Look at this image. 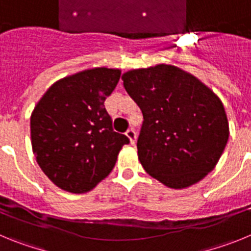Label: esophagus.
I'll use <instances>...</instances> for the list:
<instances>
[{
    "label": "esophagus",
    "mask_w": 251,
    "mask_h": 251,
    "mask_svg": "<svg viewBox=\"0 0 251 251\" xmlns=\"http://www.w3.org/2000/svg\"><path fill=\"white\" fill-rule=\"evenodd\" d=\"M126 136L129 139L130 145H134V142H136V132H134V129H128L126 132Z\"/></svg>",
    "instance_id": "obj_1"
}]
</instances>
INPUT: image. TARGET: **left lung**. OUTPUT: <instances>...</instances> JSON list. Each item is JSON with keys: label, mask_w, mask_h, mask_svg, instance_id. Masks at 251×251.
I'll use <instances>...</instances> for the list:
<instances>
[{"label": "left lung", "mask_w": 251, "mask_h": 251, "mask_svg": "<svg viewBox=\"0 0 251 251\" xmlns=\"http://www.w3.org/2000/svg\"><path fill=\"white\" fill-rule=\"evenodd\" d=\"M122 80L143 113L137 148L148 175L181 190L214 170L230 132L223 101L207 85L167 64L129 70Z\"/></svg>", "instance_id": "left-lung-1"}]
</instances>
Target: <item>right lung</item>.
<instances>
[{"mask_svg":"<svg viewBox=\"0 0 251 251\" xmlns=\"http://www.w3.org/2000/svg\"><path fill=\"white\" fill-rule=\"evenodd\" d=\"M119 69L94 68L63 77L46 90L30 119L31 145L44 174L64 191L89 192L112 172L129 143L113 130L104 101Z\"/></svg>","mask_w":251,"mask_h":251,"instance_id":"obj_1","label":"right lung"}]
</instances>
